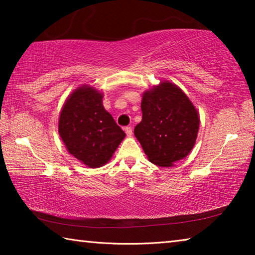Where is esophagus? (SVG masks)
Returning <instances> with one entry per match:
<instances>
[{"label": "esophagus", "mask_w": 255, "mask_h": 255, "mask_svg": "<svg viewBox=\"0 0 255 255\" xmlns=\"http://www.w3.org/2000/svg\"><path fill=\"white\" fill-rule=\"evenodd\" d=\"M125 131H126L127 136H131V135H132V127H131V126L125 127Z\"/></svg>", "instance_id": "esophagus-1"}]
</instances>
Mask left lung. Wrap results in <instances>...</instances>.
I'll list each match as a JSON object with an SVG mask.
<instances>
[{
  "label": "left lung",
  "mask_w": 255,
  "mask_h": 255,
  "mask_svg": "<svg viewBox=\"0 0 255 255\" xmlns=\"http://www.w3.org/2000/svg\"><path fill=\"white\" fill-rule=\"evenodd\" d=\"M141 111L143 119L133 132L150 162L171 166L191 152L200 120L182 90L162 82L144 93Z\"/></svg>",
  "instance_id": "left-lung-1"
}]
</instances>
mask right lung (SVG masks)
<instances>
[{
	"mask_svg": "<svg viewBox=\"0 0 255 255\" xmlns=\"http://www.w3.org/2000/svg\"><path fill=\"white\" fill-rule=\"evenodd\" d=\"M58 131L68 152L90 167L105 165L126 136L103 108L102 94L88 85L66 100Z\"/></svg>",
	"mask_w": 255,
	"mask_h": 255,
	"instance_id": "obj_1",
	"label": "right lung"
}]
</instances>
